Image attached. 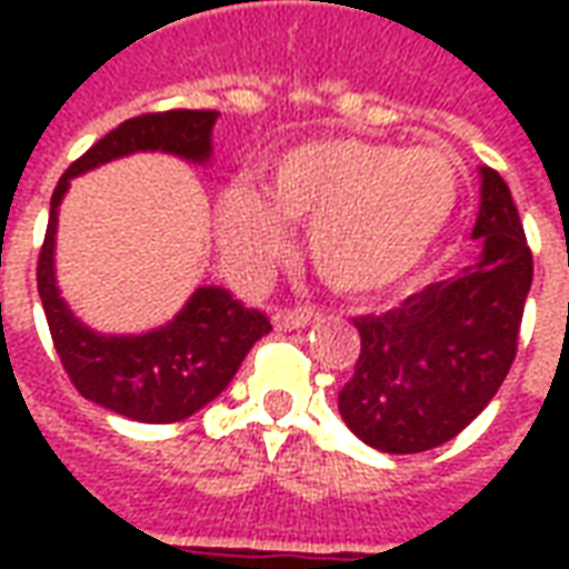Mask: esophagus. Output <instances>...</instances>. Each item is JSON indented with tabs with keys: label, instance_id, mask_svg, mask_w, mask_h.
Returning a JSON list of instances; mask_svg holds the SVG:
<instances>
[{
	"label": "esophagus",
	"instance_id": "esophagus-1",
	"mask_svg": "<svg viewBox=\"0 0 569 569\" xmlns=\"http://www.w3.org/2000/svg\"><path fill=\"white\" fill-rule=\"evenodd\" d=\"M313 320V310L308 308H296V310H277L273 313V326L280 332H296V329H305Z\"/></svg>",
	"mask_w": 569,
	"mask_h": 569
}]
</instances>
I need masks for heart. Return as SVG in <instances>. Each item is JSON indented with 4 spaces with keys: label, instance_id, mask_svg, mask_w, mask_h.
<instances>
[{
    "label": "heart",
    "instance_id": "1",
    "mask_svg": "<svg viewBox=\"0 0 569 569\" xmlns=\"http://www.w3.org/2000/svg\"><path fill=\"white\" fill-rule=\"evenodd\" d=\"M460 200V167L432 146L313 140L264 167V194L224 188L219 247L243 277H261L289 247L286 222H308V256L347 296L393 289L427 261Z\"/></svg>",
    "mask_w": 569,
    "mask_h": 569
}]
</instances>
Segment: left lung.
Returning <instances> with one entry per match:
<instances>
[{"mask_svg":"<svg viewBox=\"0 0 569 569\" xmlns=\"http://www.w3.org/2000/svg\"><path fill=\"white\" fill-rule=\"evenodd\" d=\"M478 173L472 240H481V256L399 308L353 320L362 347L338 411L353 436L383 453L451 441L512 369L533 259L509 186L490 167Z\"/></svg>","mask_w":569,"mask_h":569,"instance_id":"left-lung-1","label":"left lung"}]
</instances>
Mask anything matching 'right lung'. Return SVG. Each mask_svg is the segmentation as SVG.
Segmentation results:
<instances>
[{"mask_svg": "<svg viewBox=\"0 0 569 569\" xmlns=\"http://www.w3.org/2000/svg\"><path fill=\"white\" fill-rule=\"evenodd\" d=\"M216 118L219 112L210 109H173L130 118L93 142L60 176L51 194L36 280L57 357L84 399L140 423H176L210 406L231 383L252 345L271 332V322L261 310L243 308L222 286H200L173 320L151 332H93L69 310L57 289V212L76 176L137 151H163L182 161L210 163Z\"/></svg>", "mask_w": 569, "mask_h": 569, "instance_id": "obj_1", "label": "right lung"}]
</instances>
